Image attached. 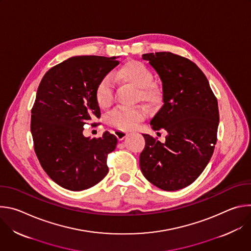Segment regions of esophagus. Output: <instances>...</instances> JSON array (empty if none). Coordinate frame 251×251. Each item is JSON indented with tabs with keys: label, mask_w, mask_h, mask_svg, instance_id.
Here are the masks:
<instances>
[{
	"label": "esophagus",
	"mask_w": 251,
	"mask_h": 251,
	"mask_svg": "<svg viewBox=\"0 0 251 251\" xmlns=\"http://www.w3.org/2000/svg\"><path fill=\"white\" fill-rule=\"evenodd\" d=\"M128 132L123 131V130H116L115 131V136L118 138V140H123L124 138H126L128 136Z\"/></svg>",
	"instance_id": "esophagus-1"
}]
</instances>
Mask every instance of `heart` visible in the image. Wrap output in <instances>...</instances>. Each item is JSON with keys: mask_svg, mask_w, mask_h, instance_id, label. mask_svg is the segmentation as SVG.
Instances as JSON below:
<instances>
[{"mask_svg": "<svg viewBox=\"0 0 251 251\" xmlns=\"http://www.w3.org/2000/svg\"><path fill=\"white\" fill-rule=\"evenodd\" d=\"M118 78L131 84L136 90L138 99L148 104H156L160 100V91L152 84L153 75L151 70L140 61H132L124 65L117 74ZM113 97V83L106 76L102 78L95 90L96 102L100 107L109 106ZM145 115L141 107H119L108 116V122L119 130H131L136 127Z\"/></svg>", "mask_w": 251, "mask_h": 251, "instance_id": "b5f03b06", "label": "heart"}]
</instances>
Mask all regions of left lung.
Listing matches in <instances>:
<instances>
[{
    "label": "left lung",
    "mask_w": 251,
    "mask_h": 251,
    "mask_svg": "<svg viewBox=\"0 0 251 251\" xmlns=\"http://www.w3.org/2000/svg\"><path fill=\"white\" fill-rule=\"evenodd\" d=\"M162 81L163 105L150 121L165 129L161 143L149 134L140 154L147 180L164 191H177L194 183L208 164L217 143L218 100L202 71L190 59L172 52L142 55Z\"/></svg>",
    "instance_id": "8db88e82"
}]
</instances>
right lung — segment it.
<instances>
[{"label": "right lung", "instance_id": "1", "mask_svg": "<svg viewBox=\"0 0 251 251\" xmlns=\"http://www.w3.org/2000/svg\"><path fill=\"white\" fill-rule=\"evenodd\" d=\"M118 56H73L44 75L31 109L30 131L35 154L51 180L69 191H83L108 173L107 155L117 138L109 132L95 139L83 126L100 117L95 90L119 64Z\"/></svg>", "mask_w": 251, "mask_h": 251}]
</instances>
